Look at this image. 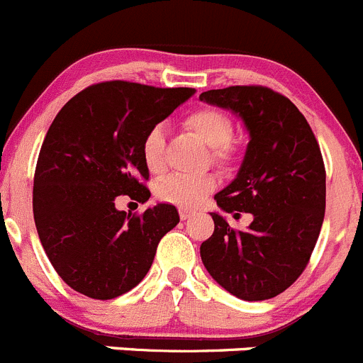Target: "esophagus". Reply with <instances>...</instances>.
Here are the masks:
<instances>
[{"label":"esophagus","mask_w":363,"mask_h":363,"mask_svg":"<svg viewBox=\"0 0 363 363\" xmlns=\"http://www.w3.org/2000/svg\"><path fill=\"white\" fill-rule=\"evenodd\" d=\"M179 215H181V220H189L193 215H195V211L188 208H181L179 209Z\"/></svg>","instance_id":"esophagus-1"}]
</instances>
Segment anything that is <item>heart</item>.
Segmentation results:
<instances>
[{"instance_id":"b5f03b06","label":"heart","mask_w":363,"mask_h":363,"mask_svg":"<svg viewBox=\"0 0 363 363\" xmlns=\"http://www.w3.org/2000/svg\"><path fill=\"white\" fill-rule=\"evenodd\" d=\"M186 127L197 135L202 143L213 148V159L220 164L233 157V121L225 113L215 107L193 111L186 118ZM141 157L150 174H159L164 168V128L154 125L141 141ZM215 188V181L209 175L172 174L157 182L155 193L164 202L179 206H197Z\"/></svg>"}]
</instances>
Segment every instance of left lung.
Listing matches in <instances>:
<instances>
[{
  "mask_svg": "<svg viewBox=\"0 0 363 363\" xmlns=\"http://www.w3.org/2000/svg\"><path fill=\"white\" fill-rule=\"evenodd\" d=\"M242 118L247 145L238 175L215 195L223 213H250L245 231L211 213L215 231L201 245L213 279L243 301L279 296L306 269L326 211V170L306 118L263 86H231L201 94Z\"/></svg>",
  "mask_w": 363,
  "mask_h": 363,
  "instance_id": "8db88e82",
  "label": "left lung"
}]
</instances>
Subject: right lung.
<instances>
[{
    "label": "right lung",
    "mask_w": 363,
    "mask_h": 363,
    "mask_svg": "<svg viewBox=\"0 0 363 363\" xmlns=\"http://www.w3.org/2000/svg\"><path fill=\"white\" fill-rule=\"evenodd\" d=\"M193 93L123 80L94 84L50 125L33 177V220L53 269L77 292L105 301L134 289L162 236L179 223L172 204L127 215L116 199H150L141 141Z\"/></svg>",
    "instance_id": "right-lung-1"
}]
</instances>
